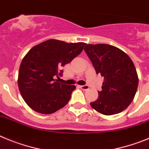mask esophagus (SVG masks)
<instances>
[{
  "mask_svg": "<svg viewBox=\"0 0 149 149\" xmlns=\"http://www.w3.org/2000/svg\"><path fill=\"white\" fill-rule=\"evenodd\" d=\"M79 88L84 90V91H87V90L89 89V86L88 85H81V86H79Z\"/></svg>",
  "mask_w": 149,
  "mask_h": 149,
  "instance_id": "34e87169",
  "label": "esophagus"
}]
</instances>
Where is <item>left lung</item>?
Masks as SVG:
<instances>
[{
  "label": "left lung",
  "instance_id": "obj_1",
  "mask_svg": "<svg viewBox=\"0 0 149 149\" xmlns=\"http://www.w3.org/2000/svg\"><path fill=\"white\" fill-rule=\"evenodd\" d=\"M84 51L91 59L96 73L104 77L102 91H98L91 107L104 115L119 113L133 101L138 87L136 68L126 53L105 44L85 45Z\"/></svg>",
  "mask_w": 149,
  "mask_h": 149
}]
</instances>
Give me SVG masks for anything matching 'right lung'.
Returning <instances> with one entry per match:
<instances>
[{"label": "right lung", "instance_id": "add662e5", "mask_svg": "<svg viewBox=\"0 0 149 149\" xmlns=\"http://www.w3.org/2000/svg\"><path fill=\"white\" fill-rule=\"evenodd\" d=\"M84 45L49 39L29 49L21 63L18 79L20 93L29 108L50 114L68 104L76 86L58 82L61 68L79 55Z\"/></svg>", "mask_w": 149, "mask_h": 149}]
</instances>
